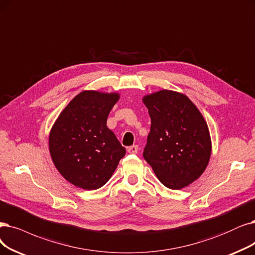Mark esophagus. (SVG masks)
<instances>
[{"label": "esophagus", "instance_id": "34e87169", "mask_svg": "<svg viewBox=\"0 0 255 255\" xmlns=\"http://www.w3.org/2000/svg\"><path fill=\"white\" fill-rule=\"evenodd\" d=\"M128 151L129 152V154H137L138 145H131V146L128 147Z\"/></svg>", "mask_w": 255, "mask_h": 255}]
</instances>
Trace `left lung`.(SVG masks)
<instances>
[{
  "label": "left lung",
  "instance_id": "1",
  "mask_svg": "<svg viewBox=\"0 0 255 255\" xmlns=\"http://www.w3.org/2000/svg\"><path fill=\"white\" fill-rule=\"evenodd\" d=\"M151 120L143 157L159 181L181 189L206 169L211 155L208 126L184 94L161 90L143 97Z\"/></svg>",
  "mask_w": 255,
  "mask_h": 255
}]
</instances>
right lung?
<instances>
[{
    "instance_id": "right-lung-1",
    "label": "right lung",
    "mask_w": 255,
    "mask_h": 255,
    "mask_svg": "<svg viewBox=\"0 0 255 255\" xmlns=\"http://www.w3.org/2000/svg\"><path fill=\"white\" fill-rule=\"evenodd\" d=\"M118 93L83 91L62 111L50 130L49 150L55 167L76 187L94 190L115 171L126 148L107 127Z\"/></svg>"
}]
</instances>
